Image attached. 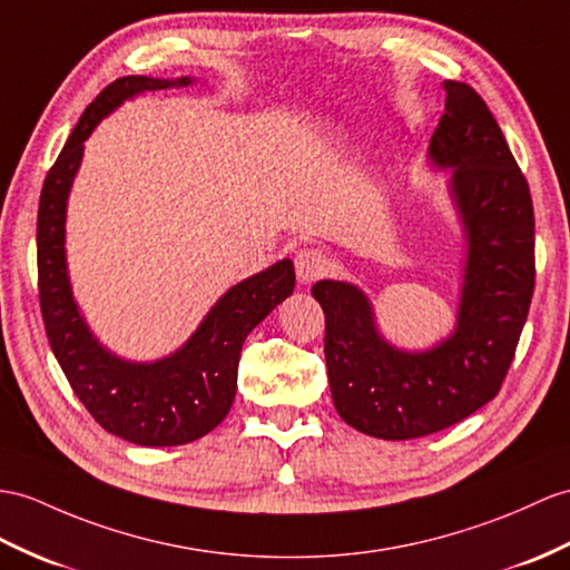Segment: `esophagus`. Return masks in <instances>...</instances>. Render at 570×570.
Here are the masks:
<instances>
[{"mask_svg": "<svg viewBox=\"0 0 570 570\" xmlns=\"http://www.w3.org/2000/svg\"><path fill=\"white\" fill-rule=\"evenodd\" d=\"M295 268L299 283H314L328 271V256L322 248H302L295 256Z\"/></svg>", "mask_w": 570, "mask_h": 570, "instance_id": "obj_1", "label": "esophagus"}]
</instances>
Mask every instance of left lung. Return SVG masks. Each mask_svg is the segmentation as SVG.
I'll list each match as a JSON object with an SVG mask.
<instances>
[{
    "instance_id": "8db88e82",
    "label": "left lung",
    "mask_w": 570,
    "mask_h": 570,
    "mask_svg": "<svg viewBox=\"0 0 570 570\" xmlns=\"http://www.w3.org/2000/svg\"><path fill=\"white\" fill-rule=\"evenodd\" d=\"M445 114L430 159L452 169L450 196L466 237V266L452 336L423 353L399 351L351 283L318 281L326 316L333 406L355 430L411 440L464 421L501 392L534 293V210L527 178L481 96L442 81Z\"/></svg>"
}]
</instances>
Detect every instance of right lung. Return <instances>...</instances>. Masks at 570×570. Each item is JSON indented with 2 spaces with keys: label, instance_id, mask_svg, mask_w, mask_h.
I'll return each mask as SVG.
<instances>
[{
  "label": "right lung",
  "instance_id": "obj_1",
  "mask_svg": "<svg viewBox=\"0 0 570 570\" xmlns=\"http://www.w3.org/2000/svg\"><path fill=\"white\" fill-rule=\"evenodd\" d=\"M190 77H120L81 114L58 161L46 176L38 203L40 312L65 377L81 404L110 435L142 448L186 445L215 430L237 394L242 345L295 287L289 258L229 287L169 357L130 363L106 351L79 314L67 275L65 217L72 180L91 130L125 99L142 91L188 87Z\"/></svg>",
  "mask_w": 570,
  "mask_h": 570
}]
</instances>
